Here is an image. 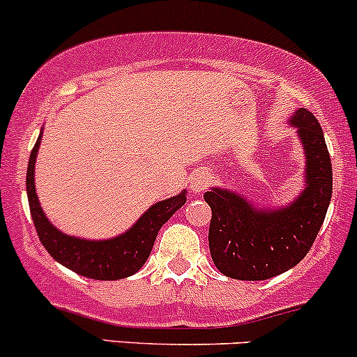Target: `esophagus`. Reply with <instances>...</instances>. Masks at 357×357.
Returning <instances> with one entry per match:
<instances>
[{
	"label": "esophagus",
	"instance_id": "1",
	"mask_svg": "<svg viewBox=\"0 0 357 357\" xmlns=\"http://www.w3.org/2000/svg\"><path fill=\"white\" fill-rule=\"evenodd\" d=\"M190 189L194 190V192H201V190H204L206 187L211 183V174L206 170H196L192 175H190Z\"/></svg>",
	"mask_w": 357,
	"mask_h": 357
}]
</instances>
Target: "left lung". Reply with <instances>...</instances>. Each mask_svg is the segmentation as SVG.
Wrapping results in <instances>:
<instances>
[{
  "label": "left lung",
  "instance_id": "left-lung-1",
  "mask_svg": "<svg viewBox=\"0 0 357 357\" xmlns=\"http://www.w3.org/2000/svg\"><path fill=\"white\" fill-rule=\"evenodd\" d=\"M290 123L299 128L306 153L307 185L292 204L258 211L229 190L204 194L211 208L209 251L213 263L235 280H266L296 266L313 245L332 197V161L318 120L299 108Z\"/></svg>",
  "mask_w": 357,
  "mask_h": 357
}]
</instances>
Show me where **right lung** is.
Returning a JSON list of instances; mask_svg holds the SVG:
<instances>
[{"label": "right lung", "mask_w": 357, "mask_h": 357, "mask_svg": "<svg viewBox=\"0 0 357 357\" xmlns=\"http://www.w3.org/2000/svg\"><path fill=\"white\" fill-rule=\"evenodd\" d=\"M39 144H41V135L29 158L27 197L36 232L51 258L75 273L93 280H120L141 270L151 255L153 244L161 227L178 208L185 204V192H180L178 196L151 206L139 218V222L120 237L109 241H84V238L70 237L47 222L39 206L34 185V163Z\"/></svg>", "instance_id": "1"}]
</instances>
